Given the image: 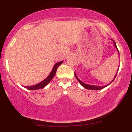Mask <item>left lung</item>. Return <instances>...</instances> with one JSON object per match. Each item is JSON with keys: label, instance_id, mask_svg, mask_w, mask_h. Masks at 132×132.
Returning <instances> with one entry per match:
<instances>
[{"label": "left lung", "instance_id": "left-lung-1", "mask_svg": "<svg viewBox=\"0 0 132 132\" xmlns=\"http://www.w3.org/2000/svg\"><path fill=\"white\" fill-rule=\"evenodd\" d=\"M111 40L114 41V46H115V48H116L117 51H118V54H119V50H118V48H117L116 44L115 41H114V40H112V39H111ZM118 70H119V68H118ZM118 71H117V73H116V74L115 77H114V79H113L112 80L111 82H110V83L109 84H107V85H105V86H94V85H89V84H85V83H84V82H82V81H81L80 80L79 78H78V77H77V74L75 73V77H76V78H77V80H78V82H79V83L80 84L82 85V86H83V87H84V88L87 89H89V90H100V89H103V88H105V87H107V86H109V84H111L112 82L113 81H114V80L115 79L116 77V75H117V73H118Z\"/></svg>", "mask_w": 132, "mask_h": 132}]
</instances>
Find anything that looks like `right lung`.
I'll return each instance as SVG.
<instances>
[{
	"label": "right lung",
	"mask_w": 132,
	"mask_h": 132,
	"mask_svg": "<svg viewBox=\"0 0 132 132\" xmlns=\"http://www.w3.org/2000/svg\"><path fill=\"white\" fill-rule=\"evenodd\" d=\"M62 62H63V61H60V62H57L56 64H55V65H54V68H53L52 70L51 71L50 73L48 75V76L45 80H43L41 81V82H39V83L37 84L34 85V86H26V87H25V88H27V89H29V90H37V89H39L44 88V87H45V86H46V85H47L52 80V79L54 78L55 73H56L57 69V68L62 63Z\"/></svg>",
	"instance_id": "right-lung-1"
}]
</instances>
